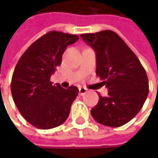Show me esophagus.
Returning <instances> with one entry per match:
<instances>
[{
    "label": "esophagus",
    "instance_id": "esophagus-1",
    "mask_svg": "<svg viewBox=\"0 0 158 158\" xmlns=\"http://www.w3.org/2000/svg\"><path fill=\"white\" fill-rule=\"evenodd\" d=\"M87 91H88V90H87V89L82 88V87L79 88V94L81 95V96L86 94V93H87Z\"/></svg>",
    "mask_w": 158,
    "mask_h": 158
}]
</instances>
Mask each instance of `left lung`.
<instances>
[{"instance_id": "1", "label": "left lung", "mask_w": 158, "mask_h": 158, "mask_svg": "<svg viewBox=\"0 0 158 158\" xmlns=\"http://www.w3.org/2000/svg\"><path fill=\"white\" fill-rule=\"evenodd\" d=\"M96 52V74L108 89L90 113L102 125L127 124L142 109L149 94V80L139 59L118 34L106 30L81 34Z\"/></svg>"}]
</instances>
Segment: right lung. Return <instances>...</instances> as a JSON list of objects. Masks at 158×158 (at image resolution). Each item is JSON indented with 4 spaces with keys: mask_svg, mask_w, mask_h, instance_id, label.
I'll use <instances>...</instances> for the list:
<instances>
[{
    "mask_svg": "<svg viewBox=\"0 0 158 158\" xmlns=\"http://www.w3.org/2000/svg\"><path fill=\"white\" fill-rule=\"evenodd\" d=\"M78 37L52 31L28 47L15 66L11 93L22 116L37 128L50 129L65 122L78 95L76 86L52 85L51 76L61 64L67 46Z\"/></svg>",
    "mask_w": 158,
    "mask_h": 158,
    "instance_id": "add662e5",
    "label": "right lung"
}]
</instances>
